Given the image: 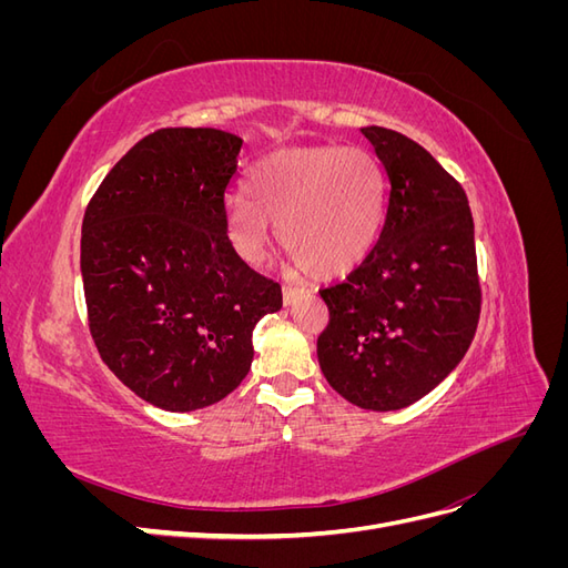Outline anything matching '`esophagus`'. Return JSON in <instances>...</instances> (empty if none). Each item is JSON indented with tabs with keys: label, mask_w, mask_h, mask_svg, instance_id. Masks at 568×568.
Here are the masks:
<instances>
[{
	"label": "esophagus",
	"mask_w": 568,
	"mask_h": 568,
	"mask_svg": "<svg viewBox=\"0 0 568 568\" xmlns=\"http://www.w3.org/2000/svg\"><path fill=\"white\" fill-rule=\"evenodd\" d=\"M298 294H301V288H296V286H288V284H284V286H282V298H284V305H291V303H294V301L298 298Z\"/></svg>",
	"instance_id": "obj_1"
}]
</instances>
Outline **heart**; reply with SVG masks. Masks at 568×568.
Returning <instances> with one entry per match:
<instances>
[{"mask_svg":"<svg viewBox=\"0 0 568 568\" xmlns=\"http://www.w3.org/2000/svg\"><path fill=\"white\" fill-rule=\"evenodd\" d=\"M386 213V178L363 146L280 151L253 170L251 199L234 196L225 215L232 253L248 265L265 257L272 222L294 263L317 274L355 267L374 246Z\"/></svg>","mask_w":568,"mask_h":568,"instance_id":"1","label":"heart"}]
</instances>
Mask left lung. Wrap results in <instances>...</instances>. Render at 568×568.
Returning a JSON list of instances; mask_svg holds the SVG:
<instances>
[{
	"label": "left lung",
	"mask_w": 568,
	"mask_h": 568,
	"mask_svg": "<svg viewBox=\"0 0 568 568\" xmlns=\"http://www.w3.org/2000/svg\"><path fill=\"white\" fill-rule=\"evenodd\" d=\"M388 175L379 242L341 284L320 288L324 379L388 412L434 390L469 351L480 315L474 217L462 184L409 136L363 128Z\"/></svg>",
	"instance_id": "left-lung-1"
}]
</instances>
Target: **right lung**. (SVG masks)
Here are the masks:
<instances>
[{"label": "right lung", "instance_id": "add662e5", "mask_svg": "<svg viewBox=\"0 0 568 568\" xmlns=\"http://www.w3.org/2000/svg\"><path fill=\"white\" fill-rule=\"evenodd\" d=\"M236 134L163 128L99 184L82 220L80 270L90 334L106 367L168 412L209 407L251 369L257 320L282 286L225 239Z\"/></svg>", "mask_w": 568, "mask_h": 568}]
</instances>
